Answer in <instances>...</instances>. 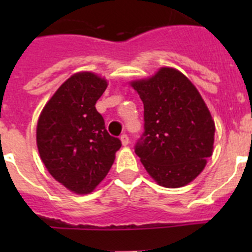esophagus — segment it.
I'll return each mask as SVG.
<instances>
[{
    "instance_id": "34e87169",
    "label": "esophagus",
    "mask_w": 252,
    "mask_h": 252,
    "mask_svg": "<svg viewBox=\"0 0 252 252\" xmlns=\"http://www.w3.org/2000/svg\"><path fill=\"white\" fill-rule=\"evenodd\" d=\"M121 141H122V144H123L124 146H126V145L129 144V136L126 135V134H122V135H121Z\"/></svg>"
}]
</instances>
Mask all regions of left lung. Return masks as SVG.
Listing matches in <instances>:
<instances>
[{
    "label": "left lung",
    "instance_id": "1",
    "mask_svg": "<svg viewBox=\"0 0 252 252\" xmlns=\"http://www.w3.org/2000/svg\"><path fill=\"white\" fill-rule=\"evenodd\" d=\"M131 86L144 103V133L135 154L159 185L184 187L212 156L215 122L207 106L191 81L173 68Z\"/></svg>",
    "mask_w": 252,
    "mask_h": 252
}]
</instances>
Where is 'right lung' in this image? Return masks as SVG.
Wrapping results in <instances>:
<instances>
[{
  "instance_id": "1",
  "label": "right lung",
  "mask_w": 252,
  "mask_h": 252,
  "mask_svg": "<svg viewBox=\"0 0 252 252\" xmlns=\"http://www.w3.org/2000/svg\"><path fill=\"white\" fill-rule=\"evenodd\" d=\"M106 88L107 81L94 73H77L60 86L37 122L42 162L57 182L77 194H89L102 182L122 146L95 107Z\"/></svg>"
}]
</instances>
